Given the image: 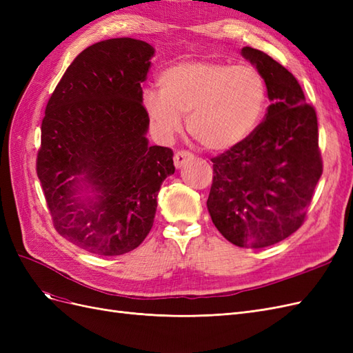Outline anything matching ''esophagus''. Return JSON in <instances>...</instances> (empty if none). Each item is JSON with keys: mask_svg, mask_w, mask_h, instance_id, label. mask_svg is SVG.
I'll use <instances>...</instances> for the list:
<instances>
[{"mask_svg": "<svg viewBox=\"0 0 353 353\" xmlns=\"http://www.w3.org/2000/svg\"><path fill=\"white\" fill-rule=\"evenodd\" d=\"M193 159V154H191L190 152H187V150H179V152H176L175 153V156H174V163H175V168L176 169H181L183 168L188 160H191Z\"/></svg>", "mask_w": 353, "mask_h": 353, "instance_id": "obj_1", "label": "esophagus"}]
</instances>
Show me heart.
I'll return each instance as SVG.
<instances>
[{
    "instance_id": "b5f03b06",
    "label": "heart",
    "mask_w": 353,
    "mask_h": 353,
    "mask_svg": "<svg viewBox=\"0 0 353 353\" xmlns=\"http://www.w3.org/2000/svg\"><path fill=\"white\" fill-rule=\"evenodd\" d=\"M159 91L145 90L147 114L165 137L176 134L187 114L191 137L212 152H223L244 141L259 125L266 85L250 65L219 60H187L159 74Z\"/></svg>"
}]
</instances>
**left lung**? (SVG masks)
Returning <instances> with one entry per match:
<instances>
[{"label": "left lung", "instance_id": "left-lung-1", "mask_svg": "<svg viewBox=\"0 0 353 353\" xmlns=\"http://www.w3.org/2000/svg\"><path fill=\"white\" fill-rule=\"evenodd\" d=\"M241 54L261 72L271 105L240 144L210 159L212 222L230 243L261 249L301 228L323 174L315 109L297 79L265 52Z\"/></svg>", "mask_w": 353, "mask_h": 353}]
</instances>
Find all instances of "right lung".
I'll list each match as a JSON object with an SVG mask.
<instances>
[{
	"label": "right lung",
	"instance_id": "obj_1",
	"mask_svg": "<svg viewBox=\"0 0 353 353\" xmlns=\"http://www.w3.org/2000/svg\"><path fill=\"white\" fill-rule=\"evenodd\" d=\"M154 48L113 38L85 48L51 94L37 174L54 228L101 256L134 250L150 232L174 152L148 145L141 83Z\"/></svg>",
	"mask_w": 353,
	"mask_h": 353
}]
</instances>
